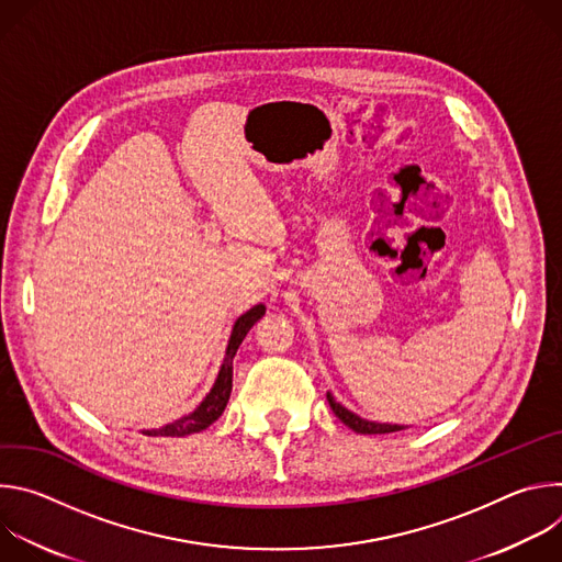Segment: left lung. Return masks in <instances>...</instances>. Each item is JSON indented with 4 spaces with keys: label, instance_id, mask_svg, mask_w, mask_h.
<instances>
[{
    "label": "left lung",
    "instance_id": "8db88e82",
    "mask_svg": "<svg viewBox=\"0 0 562 562\" xmlns=\"http://www.w3.org/2000/svg\"><path fill=\"white\" fill-rule=\"evenodd\" d=\"M327 400H329V405H331V409H334V414L349 427V429H353V431H358V434H393V431H400V429H405V427H400V425H380V423H369V420H364V418H360V416H356V414H351L349 409H345L340 403H336V397L331 395V393H327Z\"/></svg>",
    "mask_w": 562,
    "mask_h": 562
}]
</instances>
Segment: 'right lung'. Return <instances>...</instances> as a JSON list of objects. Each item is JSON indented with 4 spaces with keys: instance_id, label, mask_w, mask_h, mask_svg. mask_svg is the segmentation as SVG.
Instances as JSON below:
<instances>
[{
    "instance_id": "add662e5",
    "label": "right lung",
    "mask_w": 562,
    "mask_h": 562,
    "mask_svg": "<svg viewBox=\"0 0 562 562\" xmlns=\"http://www.w3.org/2000/svg\"><path fill=\"white\" fill-rule=\"evenodd\" d=\"M262 315H265V304H258L251 311H247L245 315L237 317V323L233 325V331H231V340H228V347H226L224 362H222L220 373H217V380H215L213 389L209 391V395L200 403V407L193 414H189V416H184V418H180V420H176V423H171V425H167L162 429L144 431L146 436L182 438V436L198 434V431L206 429L209 425H213L222 416V412H224V407L228 403L231 386H233V358L237 353V347L243 345L245 336L249 334V329L258 323Z\"/></svg>"
}]
</instances>
